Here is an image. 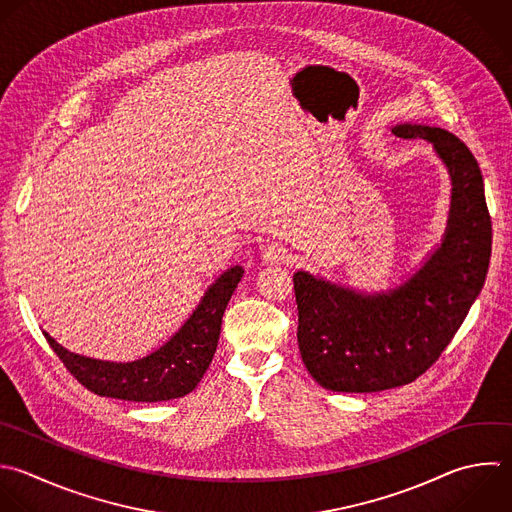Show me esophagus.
<instances>
[{
  "instance_id": "34e87169",
  "label": "esophagus",
  "mask_w": 512,
  "mask_h": 512,
  "mask_svg": "<svg viewBox=\"0 0 512 512\" xmlns=\"http://www.w3.org/2000/svg\"><path fill=\"white\" fill-rule=\"evenodd\" d=\"M262 258H264V262H268V264H280V262H286V260H288V250H286L282 244L272 242V244H268V246L262 248Z\"/></svg>"
}]
</instances>
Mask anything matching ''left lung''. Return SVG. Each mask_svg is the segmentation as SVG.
Listing matches in <instances>:
<instances>
[{
  "label": "left lung",
  "instance_id": "8db88e82",
  "mask_svg": "<svg viewBox=\"0 0 512 512\" xmlns=\"http://www.w3.org/2000/svg\"><path fill=\"white\" fill-rule=\"evenodd\" d=\"M392 134L426 140L452 182L442 244L400 286L364 294L304 270L294 274L298 348L310 376L334 392H380L424 374L448 346L482 290L492 224L476 158L454 134L400 124Z\"/></svg>",
  "mask_w": 512,
  "mask_h": 512
}]
</instances>
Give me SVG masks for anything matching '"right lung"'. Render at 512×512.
I'll list each match as a JSON object with an SVG mask.
<instances>
[{
  "label": "right lung",
  "mask_w": 512,
  "mask_h": 512,
  "mask_svg": "<svg viewBox=\"0 0 512 512\" xmlns=\"http://www.w3.org/2000/svg\"><path fill=\"white\" fill-rule=\"evenodd\" d=\"M244 276L242 266L228 268L202 296L184 326L152 354L132 362H110L66 350L44 332L70 374L90 392L130 402H162L192 392L208 370L224 310Z\"/></svg>",
  "instance_id": "add662e5"
}]
</instances>
